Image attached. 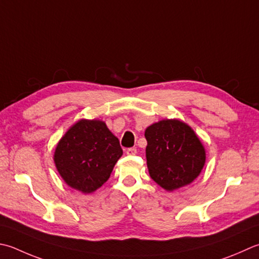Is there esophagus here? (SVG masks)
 I'll return each instance as SVG.
<instances>
[{
    "label": "esophagus",
    "mask_w": 259,
    "mask_h": 259,
    "mask_svg": "<svg viewBox=\"0 0 259 259\" xmlns=\"http://www.w3.org/2000/svg\"><path fill=\"white\" fill-rule=\"evenodd\" d=\"M125 154L128 155V156H134V155L137 154V149H136V148H129V149H126V150H125Z\"/></svg>",
    "instance_id": "obj_1"
}]
</instances>
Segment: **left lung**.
I'll return each mask as SVG.
<instances>
[{"mask_svg": "<svg viewBox=\"0 0 259 259\" xmlns=\"http://www.w3.org/2000/svg\"><path fill=\"white\" fill-rule=\"evenodd\" d=\"M145 137L149 175L164 190H179L201 174L206 159L205 148L189 124L164 119L147 126Z\"/></svg>", "mask_w": 259, "mask_h": 259, "instance_id": "1", "label": "left lung"}]
</instances>
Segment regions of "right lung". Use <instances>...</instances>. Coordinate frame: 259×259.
Listing matches in <instances>:
<instances>
[{
	"mask_svg": "<svg viewBox=\"0 0 259 259\" xmlns=\"http://www.w3.org/2000/svg\"><path fill=\"white\" fill-rule=\"evenodd\" d=\"M122 154L119 139L104 121L80 119L58 141L54 161L66 184L91 194L109 180Z\"/></svg>",
	"mask_w": 259,
	"mask_h": 259,
	"instance_id": "1",
	"label": "right lung"
}]
</instances>
